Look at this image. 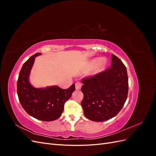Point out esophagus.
<instances>
[{"label":"esophagus","mask_w":156,"mask_h":156,"mask_svg":"<svg viewBox=\"0 0 156 156\" xmlns=\"http://www.w3.org/2000/svg\"><path fill=\"white\" fill-rule=\"evenodd\" d=\"M82 87V83H80V82H77L76 83H75V88H76V90H80L81 89Z\"/></svg>","instance_id":"1"}]
</instances>
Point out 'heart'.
<instances>
[{"label":"heart","mask_w":156,"mask_h":156,"mask_svg":"<svg viewBox=\"0 0 156 156\" xmlns=\"http://www.w3.org/2000/svg\"><path fill=\"white\" fill-rule=\"evenodd\" d=\"M107 64V60L105 58H98L94 59L93 60V64L94 66H98L100 64V66L101 67H104Z\"/></svg>","instance_id":"obj_1"}]
</instances>
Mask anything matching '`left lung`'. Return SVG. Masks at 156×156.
Here are the masks:
<instances>
[{
    "label": "left lung",
    "mask_w": 156,
    "mask_h": 156,
    "mask_svg": "<svg viewBox=\"0 0 156 156\" xmlns=\"http://www.w3.org/2000/svg\"><path fill=\"white\" fill-rule=\"evenodd\" d=\"M84 115L94 122H103L118 115L128 94V77L125 65L112 55L111 67L82 79Z\"/></svg>",
    "instance_id": "1"
}]
</instances>
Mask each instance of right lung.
Here are the masks:
<instances>
[{
	"label": "right lung",
	"instance_id": "add662e5",
	"mask_svg": "<svg viewBox=\"0 0 156 156\" xmlns=\"http://www.w3.org/2000/svg\"><path fill=\"white\" fill-rule=\"evenodd\" d=\"M40 55L37 53L32 55L23 65L17 80V95L21 105L29 115L42 121H53L62 115L66 101L75 90V84L67 89L57 86L45 88L33 87L29 77L35 57Z\"/></svg>",
	"mask_w": 156,
	"mask_h": 156
}]
</instances>
